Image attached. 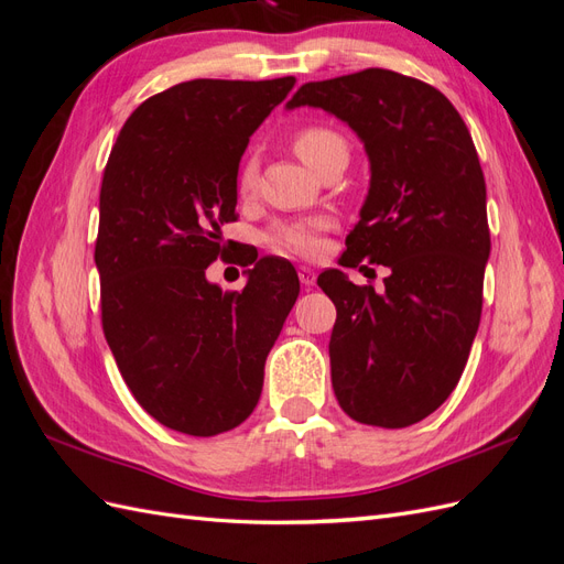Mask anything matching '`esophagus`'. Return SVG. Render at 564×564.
<instances>
[{"mask_svg":"<svg viewBox=\"0 0 564 564\" xmlns=\"http://www.w3.org/2000/svg\"><path fill=\"white\" fill-rule=\"evenodd\" d=\"M299 280H301V284H305V286H313V284H315V270L308 268V265H301V268H299Z\"/></svg>","mask_w":564,"mask_h":564,"instance_id":"obj_1","label":"esophagus"}]
</instances>
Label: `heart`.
Here are the masks:
<instances>
[{
	"label": "heart",
	"mask_w": 564,
	"mask_h": 564,
	"mask_svg": "<svg viewBox=\"0 0 564 564\" xmlns=\"http://www.w3.org/2000/svg\"><path fill=\"white\" fill-rule=\"evenodd\" d=\"M294 150L299 158L317 169L324 160L336 155V152H348L344 135L336 133L329 127L322 124H308L296 131L294 135ZM256 185V162L247 160L240 169V176H237V187H240L242 195H249ZM327 226L324 218L315 220H284L278 224L270 232V245L278 251H292L301 256H319L324 249V237L322 230Z\"/></svg>",
	"instance_id": "1"
}]
</instances>
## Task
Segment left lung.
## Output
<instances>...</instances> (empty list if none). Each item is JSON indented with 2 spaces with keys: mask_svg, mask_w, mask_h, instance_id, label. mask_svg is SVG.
<instances>
[{
  "mask_svg": "<svg viewBox=\"0 0 564 564\" xmlns=\"http://www.w3.org/2000/svg\"><path fill=\"white\" fill-rule=\"evenodd\" d=\"M336 115L365 143L369 193L340 265H386L383 292L329 268L317 284L336 305L332 386L357 423L406 429L445 402L480 327L489 259L487 187L449 98L383 67L308 82L286 108Z\"/></svg>",
  "mask_w": 564,
  "mask_h": 564,
  "instance_id": "left-lung-1",
  "label": "left lung"
}]
</instances>
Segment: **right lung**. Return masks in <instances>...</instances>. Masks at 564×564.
Returning <instances> with one entry per match:
<instances>
[{"label":"right lung","mask_w":564,"mask_h":564,"mask_svg":"<svg viewBox=\"0 0 564 564\" xmlns=\"http://www.w3.org/2000/svg\"><path fill=\"white\" fill-rule=\"evenodd\" d=\"M294 84L181 82L131 112L106 164L94 251L104 334L135 402L185 435H220L253 412L301 292L292 263L253 247L230 259L251 265L242 292L207 280L230 253L220 228L237 220L249 135Z\"/></svg>","instance_id":"1"}]
</instances>
